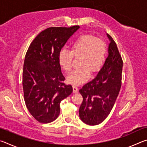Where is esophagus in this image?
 Wrapping results in <instances>:
<instances>
[{"mask_svg": "<svg viewBox=\"0 0 147 147\" xmlns=\"http://www.w3.org/2000/svg\"><path fill=\"white\" fill-rule=\"evenodd\" d=\"M73 93H77L78 91V88H77L76 86H73Z\"/></svg>", "mask_w": 147, "mask_h": 147, "instance_id": "esophagus-1", "label": "esophagus"}]
</instances>
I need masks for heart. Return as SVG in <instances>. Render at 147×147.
I'll return each instance as SVG.
<instances>
[{
    "label": "heart",
    "mask_w": 147,
    "mask_h": 147,
    "mask_svg": "<svg viewBox=\"0 0 147 147\" xmlns=\"http://www.w3.org/2000/svg\"><path fill=\"white\" fill-rule=\"evenodd\" d=\"M106 45L103 39L91 34H83L71 45V51L62 49L58 54V62L62 69L70 72L73 67L74 57L80 58L79 67L67 78L69 84L80 86L88 80L91 74L100 70L106 59Z\"/></svg>",
    "instance_id": "b5f03b06"
}]
</instances>
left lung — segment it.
Masks as SVG:
<instances>
[{
    "mask_svg": "<svg viewBox=\"0 0 147 147\" xmlns=\"http://www.w3.org/2000/svg\"><path fill=\"white\" fill-rule=\"evenodd\" d=\"M107 36L110 43L105 63L95 78L79 90L83 97L79 116L89 125H97L105 120L121 87L123 59L115 42L109 34Z\"/></svg>",
    "mask_w": 147,
    "mask_h": 147,
    "instance_id": "left-lung-1",
    "label": "left lung"
}]
</instances>
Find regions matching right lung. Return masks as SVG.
<instances>
[{
    "mask_svg": "<svg viewBox=\"0 0 147 147\" xmlns=\"http://www.w3.org/2000/svg\"><path fill=\"white\" fill-rule=\"evenodd\" d=\"M79 26L51 27L40 32L30 45L23 65V88L27 109L41 123L58 117L61 101L73 92L65 85L58 54Z\"/></svg>",
    "mask_w": 147,
    "mask_h": 147,
    "instance_id": "add662e5",
    "label": "right lung"
}]
</instances>
